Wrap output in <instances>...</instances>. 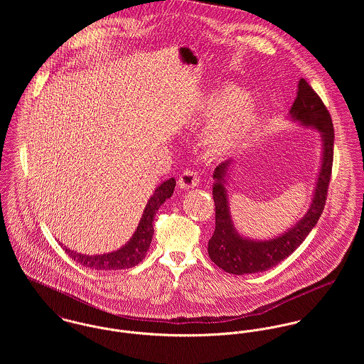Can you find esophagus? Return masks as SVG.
I'll use <instances>...</instances> for the list:
<instances>
[{
    "label": "esophagus",
    "instance_id": "34e87169",
    "mask_svg": "<svg viewBox=\"0 0 364 364\" xmlns=\"http://www.w3.org/2000/svg\"><path fill=\"white\" fill-rule=\"evenodd\" d=\"M200 182V178H199V173L195 171V169H185L179 179H178V185L182 188V189H189V188H195L198 186Z\"/></svg>",
    "mask_w": 364,
    "mask_h": 364
}]
</instances>
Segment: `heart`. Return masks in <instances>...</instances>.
<instances>
[{"label": "heart", "mask_w": 364, "mask_h": 364, "mask_svg": "<svg viewBox=\"0 0 364 364\" xmlns=\"http://www.w3.org/2000/svg\"><path fill=\"white\" fill-rule=\"evenodd\" d=\"M200 106L211 116L202 133L203 146L210 154H224L237 147L258 117L255 102L234 84H224L211 91Z\"/></svg>", "instance_id": "1"}]
</instances>
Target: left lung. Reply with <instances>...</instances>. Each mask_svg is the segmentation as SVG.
<instances>
[{
  "mask_svg": "<svg viewBox=\"0 0 364 364\" xmlns=\"http://www.w3.org/2000/svg\"><path fill=\"white\" fill-rule=\"evenodd\" d=\"M290 114L304 126L321 132L323 143L322 165L307 214L287 232L269 241H254L242 238L234 228L224 181L230 159L220 164L213 173V199L215 205V230L208 240V257L220 269L231 274H250L264 272L291 255L307 238L318 223L326 202L333 162V124L326 106L321 101L311 85L301 78L299 91L291 105Z\"/></svg>",
  "mask_w": 364,
  "mask_h": 364,
  "instance_id": "8db88e82",
  "label": "left lung"
}]
</instances>
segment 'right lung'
<instances>
[{"label": "right lung", "instance_id": "1", "mask_svg": "<svg viewBox=\"0 0 364 364\" xmlns=\"http://www.w3.org/2000/svg\"><path fill=\"white\" fill-rule=\"evenodd\" d=\"M175 185H176L175 179L171 178L156 188V193L151 196V199L149 200L147 206L144 208V214L140 220L137 231L123 248L112 254L94 255V257L77 254L71 250H67L65 247H63V250L67 252V255L71 259L92 270H117V269H129L139 264L146 258V254L150 248V244L154 235L153 221H154L156 210L168 198L172 196Z\"/></svg>", "mask_w": 364, "mask_h": 364}]
</instances>
